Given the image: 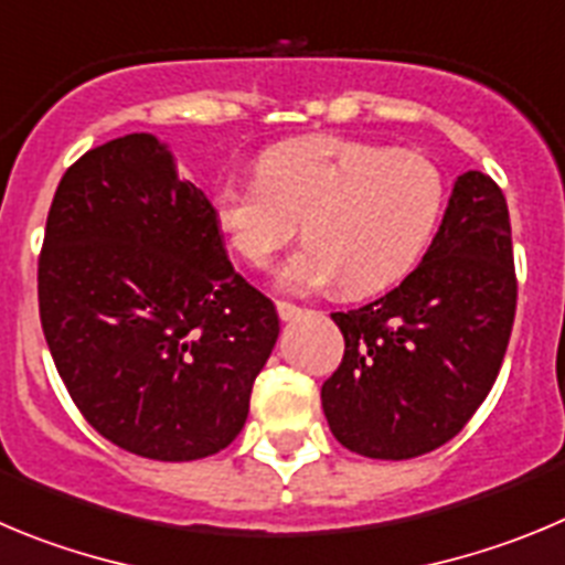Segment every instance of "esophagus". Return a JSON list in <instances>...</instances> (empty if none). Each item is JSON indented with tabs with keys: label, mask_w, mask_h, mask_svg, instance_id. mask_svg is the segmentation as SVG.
Listing matches in <instances>:
<instances>
[{
	"label": "esophagus",
	"mask_w": 565,
	"mask_h": 565,
	"mask_svg": "<svg viewBox=\"0 0 565 565\" xmlns=\"http://www.w3.org/2000/svg\"><path fill=\"white\" fill-rule=\"evenodd\" d=\"M276 309H278V318H281V320H295V318H301V315L307 312V309L295 307V303H289V301H278Z\"/></svg>",
	"instance_id": "obj_1"
}]
</instances>
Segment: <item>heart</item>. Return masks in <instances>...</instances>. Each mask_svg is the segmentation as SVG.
<instances>
[{"instance_id": "b5f03b06", "label": "heart", "mask_w": 565, "mask_h": 565, "mask_svg": "<svg viewBox=\"0 0 565 565\" xmlns=\"http://www.w3.org/2000/svg\"><path fill=\"white\" fill-rule=\"evenodd\" d=\"M445 205V177L414 149L309 135L258 157V180H225L213 220L236 256L262 270L292 242L307 245L278 270L287 292H320L343 281L369 295L399 281L422 256Z\"/></svg>"}]
</instances>
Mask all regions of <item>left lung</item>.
Returning a JSON list of instances; mask_svg holds the SVG:
<instances>
[{"instance_id":"left-lung-1","label":"left lung","mask_w":565,"mask_h":565,"mask_svg":"<svg viewBox=\"0 0 565 565\" xmlns=\"http://www.w3.org/2000/svg\"><path fill=\"white\" fill-rule=\"evenodd\" d=\"M515 301L507 200L467 171L419 267L377 301L332 315L345 352L320 403L334 439L388 461L454 439L501 371Z\"/></svg>"}]
</instances>
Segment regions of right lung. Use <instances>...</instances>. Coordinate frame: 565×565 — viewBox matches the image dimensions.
<instances>
[{
  "mask_svg": "<svg viewBox=\"0 0 565 565\" xmlns=\"http://www.w3.org/2000/svg\"><path fill=\"white\" fill-rule=\"evenodd\" d=\"M39 315L84 419L157 461L231 445L278 340L276 307L233 270L207 196L146 131L86 151L61 177Z\"/></svg>",
  "mask_w": 565,
  "mask_h": 565,
  "instance_id": "1",
  "label": "right lung"
}]
</instances>
